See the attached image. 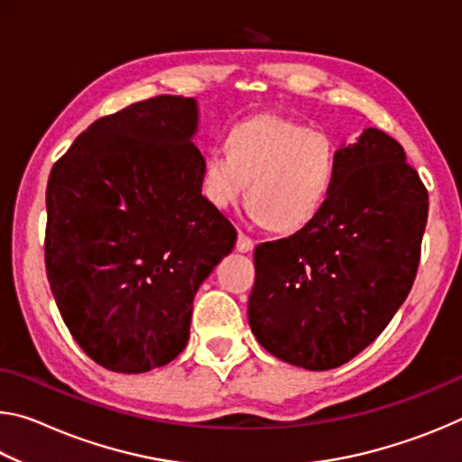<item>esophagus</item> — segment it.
I'll use <instances>...</instances> for the list:
<instances>
[{
	"label": "esophagus",
	"instance_id": "34e87169",
	"mask_svg": "<svg viewBox=\"0 0 462 462\" xmlns=\"http://www.w3.org/2000/svg\"><path fill=\"white\" fill-rule=\"evenodd\" d=\"M236 248L240 253H250V250L254 248V240L248 238L245 232H238V242H236Z\"/></svg>",
	"mask_w": 462,
	"mask_h": 462
}]
</instances>
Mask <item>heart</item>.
I'll return each instance as SVG.
<instances>
[{
    "label": "heart",
    "instance_id": "heart-1",
    "mask_svg": "<svg viewBox=\"0 0 462 462\" xmlns=\"http://www.w3.org/2000/svg\"><path fill=\"white\" fill-rule=\"evenodd\" d=\"M336 146L322 130L264 114L236 124L226 151L203 161L201 189L226 209L248 189V212L275 232H295L322 209L336 177Z\"/></svg>",
    "mask_w": 462,
    "mask_h": 462
}]
</instances>
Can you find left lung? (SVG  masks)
Segmentation results:
<instances>
[{"label":"left lung","instance_id":"8db88e82","mask_svg":"<svg viewBox=\"0 0 462 462\" xmlns=\"http://www.w3.org/2000/svg\"><path fill=\"white\" fill-rule=\"evenodd\" d=\"M336 156L314 220L254 248L250 330L308 371L348 363L385 330L416 279L428 220V191L397 140L366 128Z\"/></svg>","mask_w":462,"mask_h":462}]
</instances>
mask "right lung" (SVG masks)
<instances>
[{"label": "right lung", "instance_id": "1", "mask_svg": "<svg viewBox=\"0 0 462 462\" xmlns=\"http://www.w3.org/2000/svg\"><path fill=\"white\" fill-rule=\"evenodd\" d=\"M193 97L159 96L99 118L54 162L46 275L69 332L116 373L173 361L193 297L236 245L201 195Z\"/></svg>", "mask_w": 462, "mask_h": 462}]
</instances>
